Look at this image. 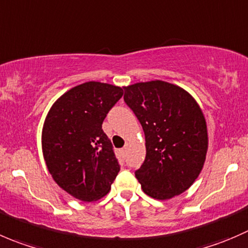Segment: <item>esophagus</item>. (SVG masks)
<instances>
[{
    "label": "esophagus",
    "mask_w": 248,
    "mask_h": 248,
    "mask_svg": "<svg viewBox=\"0 0 248 248\" xmlns=\"http://www.w3.org/2000/svg\"><path fill=\"white\" fill-rule=\"evenodd\" d=\"M126 149H127V144H126V146H125V147H124V148H123V149H122V153H123V154H124V153H125V152H126Z\"/></svg>",
    "instance_id": "34e87169"
}]
</instances>
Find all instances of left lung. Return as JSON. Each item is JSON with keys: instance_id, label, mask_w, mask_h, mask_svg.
I'll use <instances>...</instances> for the list:
<instances>
[{"instance_id": "left-lung-1", "label": "left lung", "mask_w": 248, "mask_h": 248, "mask_svg": "<svg viewBox=\"0 0 248 248\" xmlns=\"http://www.w3.org/2000/svg\"><path fill=\"white\" fill-rule=\"evenodd\" d=\"M124 101L144 131L146 159L135 176L151 198L182 194L202 172L208 137L204 113L194 97L164 80L124 87Z\"/></svg>"}]
</instances>
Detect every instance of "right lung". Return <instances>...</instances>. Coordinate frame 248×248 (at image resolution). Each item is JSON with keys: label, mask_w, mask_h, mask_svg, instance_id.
Returning a JSON list of instances; mask_svg holds the SVG:
<instances>
[{"label": "right lung", "mask_w": 248, "mask_h": 248, "mask_svg": "<svg viewBox=\"0 0 248 248\" xmlns=\"http://www.w3.org/2000/svg\"><path fill=\"white\" fill-rule=\"evenodd\" d=\"M123 88L87 82L61 95L42 130L46 168L60 188L82 202H96L111 189L121 166L102 130Z\"/></svg>", "instance_id": "1"}]
</instances>
